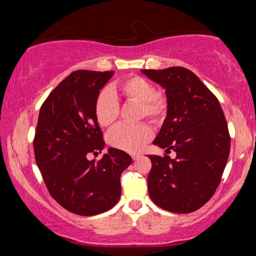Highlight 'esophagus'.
<instances>
[{
  "instance_id": "1",
  "label": "esophagus",
  "mask_w": 256,
  "mask_h": 256,
  "mask_svg": "<svg viewBox=\"0 0 256 256\" xmlns=\"http://www.w3.org/2000/svg\"><path fill=\"white\" fill-rule=\"evenodd\" d=\"M131 157H132L133 160H138V158H140V154H131Z\"/></svg>"
}]
</instances>
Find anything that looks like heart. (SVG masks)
<instances>
[{
    "instance_id": "heart-1",
    "label": "heart",
    "mask_w": 256,
    "mask_h": 256,
    "mask_svg": "<svg viewBox=\"0 0 256 256\" xmlns=\"http://www.w3.org/2000/svg\"><path fill=\"white\" fill-rule=\"evenodd\" d=\"M120 96L128 102L140 104V116L154 123L166 118L168 102L164 94L156 92L154 84L144 78L134 76L120 82L118 86ZM94 114L104 128L110 126L118 118L120 106L110 92L102 90L94 102ZM152 138V130L144 123L136 125L120 124L108 134L110 144L118 149L136 152Z\"/></svg>"
}]
</instances>
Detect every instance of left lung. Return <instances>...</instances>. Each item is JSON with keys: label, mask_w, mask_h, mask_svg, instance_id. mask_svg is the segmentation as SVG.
Returning <instances> with one entry per match:
<instances>
[{"label": "left lung", "mask_w": 256, "mask_h": 256, "mask_svg": "<svg viewBox=\"0 0 256 256\" xmlns=\"http://www.w3.org/2000/svg\"><path fill=\"white\" fill-rule=\"evenodd\" d=\"M166 90L167 116L154 144L176 157L149 154L148 190L154 204L190 214L210 200L230 150L226 118L218 99L192 71L182 66L141 70Z\"/></svg>", "instance_id": "8db88e82"}]
</instances>
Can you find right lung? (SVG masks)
<instances>
[{
  "label": "right lung",
  "instance_id": "right-lung-1",
  "mask_svg": "<svg viewBox=\"0 0 256 256\" xmlns=\"http://www.w3.org/2000/svg\"><path fill=\"white\" fill-rule=\"evenodd\" d=\"M114 71L78 70L50 94L40 108L34 151L48 192L64 209L94 216L120 198V175L131 164L125 151L110 148L99 162L86 154L105 146L94 102Z\"/></svg>",
  "mask_w": 256,
  "mask_h": 256
}]
</instances>
